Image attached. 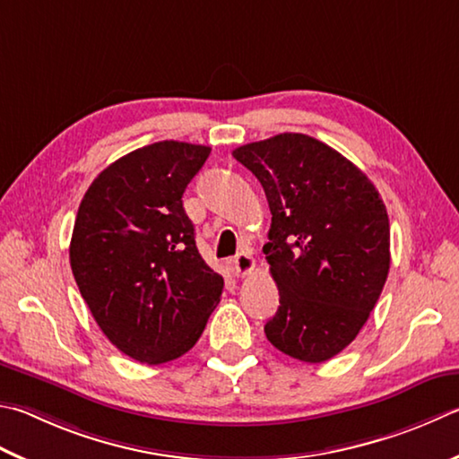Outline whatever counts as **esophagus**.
<instances>
[{
	"mask_svg": "<svg viewBox=\"0 0 459 459\" xmlns=\"http://www.w3.org/2000/svg\"><path fill=\"white\" fill-rule=\"evenodd\" d=\"M232 269H235L237 277H245V274L255 269V258L251 253H238L232 258Z\"/></svg>",
	"mask_w": 459,
	"mask_h": 459,
	"instance_id": "1",
	"label": "esophagus"
}]
</instances>
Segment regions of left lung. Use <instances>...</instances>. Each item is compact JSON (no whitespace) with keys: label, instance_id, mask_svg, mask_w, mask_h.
<instances>
[{"label":"left lung","instance_id":"obj_1","mask_svg":"<svg viewBox=\"0 0 459 459\" xmlns=\"http://www.w3.org/2000/svg\"><path fill=\"white\" fill-rule=\"evenodd\" d=\"M271 208L263 247L279 287L264 335L289 357L323 363L369 319L389 273V219L377 188L337 150L285 132L232 150Z\"/></svg>","mask_w":459,"mask_h":459}]
</instances>
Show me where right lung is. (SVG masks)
Instances as JSON below:
<instances>
[{"label": "right lung", "mask_w": 459, "mask_h": 459, "mask_svg": "<svg viewBox=\"0 0 459 459\" xmlns=\"http://www.w3.org/2000/svg\"><path fill=\"white\" fill-rule=\"evenodd\" d=\"M211 148L162 140L118 158L82 198L74 279L98 327L124 355L160 365L195 347L224 281L196 248L182 195Z\"/></svg>", "instance_id": "add662e5"}]
</instances>
